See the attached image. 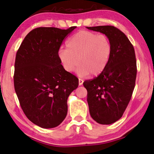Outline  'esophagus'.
Masks as SVG:
<instances>
[{
    "label": "esophagus",
    "mask_w": 154,
    "mask_h": 154,
    "mask_svg": "<svg viewBox=\"0 0 154 154\" xmlns=\"http://www.w3.org/2000/svg\"><path fill=\"white\" fill-rule=\"evenodd\" d=\"M83 83V80L81 79H79V86L82 85Z\"/></svg>",
    "instance_id": "34e87169"
}]
</instances>
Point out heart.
I'll return each mask as SVG.
<instances>
[{
    "label": "heart",
    "mask_w": 154,
    "mask_h": 154,
    "mask_svg": "<svg viewBox=\"0 0 154 154\" xmlns=\"http://www.w3.org/2000/svg\"><path fill=\"white\" fill-rule=\"evenodd\" d=\"M67 48L58 51V58L64 69L69 73L74 70L79 62L76 73L79 77L91 73L101 74L107 67L112 54V45L106 35L81 30L69 38Z\"/></svg>",
    "instance_id": "b5f03b06"
}]
</instances>
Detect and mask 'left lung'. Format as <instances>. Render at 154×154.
Instances as JSON below:
<instances>
[{
	"instance_id": "left-lung-1",
	"label": "left lung",
	"mask_w": 154,
	"mask_h": 154,
	"mask_svg": "<svg viewBox=\"0 0 154 154\" xmlns=\"http://www.w3.org/2000/svg\"><path fill=\"white\" fill-rule=\"evenodd\" d=\"M86 28L104 34L112 45V54L104 71L83 83L91 116L99 124H111L122 117L134 89L137 73L134 49L126 35L116 27Z\"/></svg>"
}]
</instances>
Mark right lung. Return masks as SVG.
Returning <instances> with one entry per match:
<instances>
[{
  "mask_svg": "<svg viewBox=\"0 0 154 154\" xmlns=\"http://www.w3.org/2000/svg\"><path fill=\"white\" fill-rule=\"evenodd\" d=\"M67 30L40 27L29 32L16 53L14 84L26 116L43 128H55L67 113V99L79 85L75 75L67 72L58 51Z\"/></svg>",
  "mask_w": 154,
  "mask_h": 154,
  "instance_id": "right-lung-1",
  "label": "right lung"
}]
</instances>
